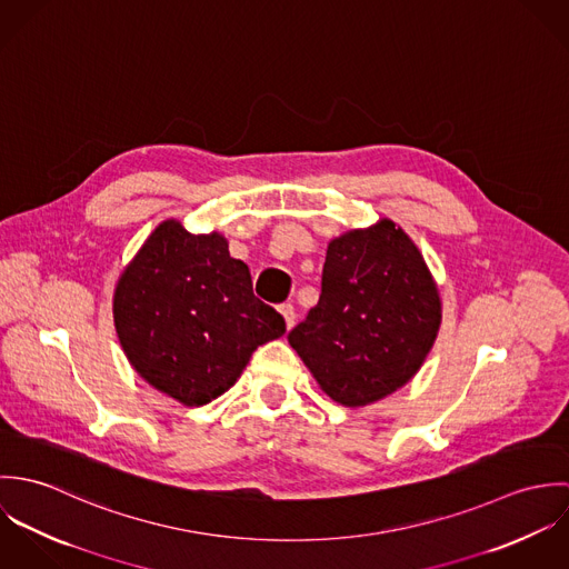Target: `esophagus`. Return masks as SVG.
<instances>
[{"label":"esophagus","instance_id":"1","mask_svg":"<svg viewBox=\"0 0 569 569\" xmlns=\"http://www.w3.org/2000/svg\"><path fill=\"white\" fill-rule=\"evenodd\" d=\"M280 313H282V318H284V322H287L289 328L296 325V307H293L291 302H284V305H280Z\"/></svg>","mask_w":569,"mask_h":569}]
</instances>
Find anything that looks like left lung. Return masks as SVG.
I'll return each mask as SVG.
<instances>
[{"label":"left lung","mask_w":569,"mask_h":569,"mask_svg":"<svg viewBox=\"0 0 569 569\" xmlns=\"http://www.w3.org/2000/svg\"><path fill=\"white\" fill-rule=\"evenodd\" d=\"M440 309L422 253L395 221L381 219L328 243L320 300L289 343L332 401L370 406L420 370Z\"/></svg>","instance_id":"obj_1"}]
</instances>
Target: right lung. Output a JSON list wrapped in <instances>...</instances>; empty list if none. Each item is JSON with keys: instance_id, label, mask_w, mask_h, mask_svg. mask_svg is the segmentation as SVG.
Returning a JSON list of instances; mask_svg holds the SVG:
<instances>
[{"instance_id": "add662e5", "label": "right lung", "mask_w": 569, "mask_h": 569, "mask_svg": "<svg viewBox=\"0 0 569 569\" xmlns=\"http://www.w3.org/2000/svg\"><path fill=\"white\" fill-rule=\"evenodd\" d=\"M113 322L138 375L188 407L228 392L251 352L287 330L221 234H190L172 219L120 276Z\"/></svg>"}]
</instances>
